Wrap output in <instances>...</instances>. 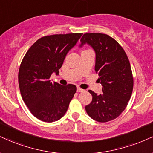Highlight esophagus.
Returning a JSON list of instances; mask_svg holds the SVG:
<instances>
[{
  "mask_svg": "<svg viewBox=\"0 0 153 153\" xmlns=\"http://www.w3.org/2000/svg\"><path fill=\"white\" fill-rule=\"evenodd\" d=\"M77 91H78V92H79V93H80V92H82V91H84V90H82V88H77Z\"/></svg>",
  "mask_w": 153,
  "mask_h": 153,
  "instance_id": "esophagus-1",
  "label": "esophagus"
}]
</instances>
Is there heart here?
I'll return each mask as SVG.
<instances>
[{"label":"heart","instance_id":"b5f03b06","mask_svg":"<svg viewBox=\"0 0 153 153\" xmlns=\"http://www.w3.org/2000/svg\"><path fill=\"white\" fill-rule=\"evenodd\" d=\"M89 51V50H85V51H83L82 52H85V51Z\"/></svg>","mask_w":153,"mask_h":153}]
</instances>
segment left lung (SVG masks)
<instances>
[{"label": "left lung", "mask_w": 153, "mask_h": 153, "mask_svg": "<svg viewBox=\"0 0 153 153\" xmlns=\"http://www.w3.org/2000/svg\"><path fill=\"white\" fill-rule=\"evenodd\" d=\"M81 45L88 43L94 49L95 70L102 85V94L91 90V102L85 110L91 118L106 123L117 118L128 105L133 89L130 61L124 49L114 38L104 33H85Z\"/></svg>", "instance_id": "obj_1"}]
</instances>
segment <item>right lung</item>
I'll use <instances>...</instances> for the list:
<instances>
[{"instance_id": "obj_1", "label": "right lung", "mask_w": 153, "mask_h": 153, "mask_svg": "<svg viewBox=\"0 0 153 153\" xmlns=\"http://www.w3.org/2000/svg\"><path fill=\"white\" fill-rule=\"evenodd\" d=\"M82 33L56 34L42 37L23 58L18 83L22 98L30 113L43 122L52 123L65 115L77 91L76 86L61 85L49 80L59 73L68 51Z\"/></svg>"}]
</instances>
